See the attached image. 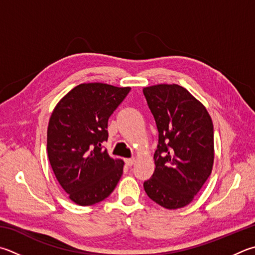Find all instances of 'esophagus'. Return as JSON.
Instances as JSON below:
<instances>
[{"mask_svg":"<svg viewBox=\"0 0 255 255\" xmlns=\"http://www.w3.org/2000/svg\"><path fill=\"white\" fill-rule=\"evenodd\" d=\"M125 163H126L127 166H131L133 163H135V158H127V159H125Z\"/></svg>","mask_w":255,"mask_h":255,"instance_id":"34e87169","label":"esophagus"}]
</instances>
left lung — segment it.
I'll return each instance as SVG.
<instances>
[{
	"label": "left lung",
	"mask_w": 255,
	"mask_h": 255,
	"mask_svg": "<svg viewBox=\"0 0 255 255\" xmlns=\"http://www.w3.org/2000/svg\"><path fill=\"white\" fill-rule=\"evenodd\" d=\"M142 92L158 129L156 168L143 188L150 200L167 210L184 207L212 173L214 129L211 116L178 85L150 86Z\"/></svg>",
	"instance_id": "obj_1"
}]
</instances>
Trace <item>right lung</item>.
I'll return each mask as SVG.
<instances>
[{"mask_svg": "<svg viewBox=\"0 0 255 255\" xmlns=\"http://www.w3.org/2000/svg\"><path fill=\"white\" fill-rule=\"evenodd\" d=\"M130 87L81 83L59 101L48 126L49 160L69 198L81 206L107 198L123 175L124 161L104 149L108 119Z\"/></svg>", "mask_w": 255, "mask_h": 255, "instance_id": "right-lung-1", "label": "right lung"}]
</instances>
